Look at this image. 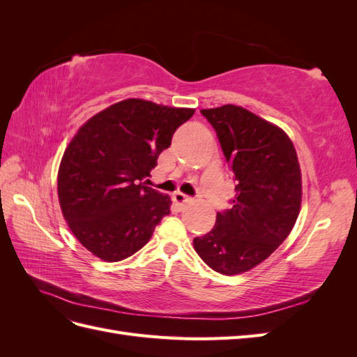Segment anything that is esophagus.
Listing matches in <instances>:
<instances>
[{"mask_svg":"<svg viewBox=\"0 0 357 357\" xmlns=\"http://www.w3.org/2000/svg\"><path fill=\"white\" fill-rule=\"evenodd\" d=\"M172 201H174L176 205H178V207H183V205L188 204L190 201V198L188 195H185V193L181 192H176L174 195H172Z\"/></svg>","mask_w":357,"mask_h":357,"instance_id":"esophagus-1","label":"esophagus"}]
</instances>
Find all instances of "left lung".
<instances>
[{
  "label": "left lung",
  "instance_id": "obj_1",
  "mask_svg": "<svg viewBox=\"0 0 357 357\" xmlns=\"http://www.w3.org/2000/svg\"><path fill=\"white\" fill-rule=\"evenodd\" d=\"M218 134L236 181L232 208L219 211L214 228L193 240L214 271L235 275L274 253L301 210L302 181L296 150L283 129L243 107L201 110Z\"/></svg>",
  "mask_w": 357,
  "mask_h": 357
}]
</instances>
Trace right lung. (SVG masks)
<instances>
[{
    "instance_id": "right-lung-1",
    "label": "right lung",
    "mask_w": 357,
    "mask_h": 357,
    "mask_svg": "<svg viewBox=\"0 0 357 357\" xmlns=\"http://www.w3.org/2000/svg\"><path fill=\"white\" fill-rule=\"evenodd\" d=\"M193 113L129 98L74 135L59 165L58 197L71 232L92 255L105 262L132 256L169 214V197L143 180Z\"/></svg>"
}]
</instances>
